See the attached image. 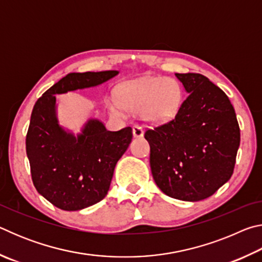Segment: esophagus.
Instances as JSON below:
<instances>
[{
	"instance_id": "1",
	"label": "esophagus",
	"mask_w": 262,
	"mask_h": 262,
	"mask_svg": "<svg viewBox=\"0 0 262 262\" xmlns=\"http://www.w3.org/2000/svg\"><path fill=\"white\" fill-rule=\"evenodd\" d=\"M133 134H134L135 137H142L144 134L143 128H142L141 126H137V125L134 126L133 127Z\"/></svg>"
}]
</instances>
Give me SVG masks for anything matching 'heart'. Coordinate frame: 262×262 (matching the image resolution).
Instances as JSON below:
<instances>
[{"label":"heart","mask_w":262,"mask_h":262,"mask_svg":"<svg viewBox=\"0 0 262 262\" xmlns=\"http://www.w3.org/2000/svg\"><path fill=\"white\" fill-rule=\"evenodd\" d=\"M119 99L111 96L110 108L121 113L125 107L134 113L143 112L152 122L173 119L183 104V89L178 81L166 77H150L139 83H125L119 88Z\"/></svg>","instance_id":"heart-1"}]
</instances>
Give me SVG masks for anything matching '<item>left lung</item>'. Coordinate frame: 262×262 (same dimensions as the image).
Segmentation results:
<instances>
[{"instance_id": "1", "label": "left lung", "mask_w": 262, "mask_h": 262, "mask_svg": "<svg viewBox=\"0 0 262 262\" xmlns=\"http://www.w3.org/2000/svg\"><path fill=\"white\" fill-rule=\"evenodd\" d=\"M176 76L189 95L173 119L145 132L150 167L163 193L200 201L231 178L241 129L223 90L201 74Z\"/></svg>"}]
</instances>
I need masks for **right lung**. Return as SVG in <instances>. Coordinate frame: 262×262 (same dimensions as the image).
Segmentation results:
<instances>
[{
  "instance_id": "obj_1",
  "label": "right lung",
  "mask_w": 262,
  "mask_h": 262,
  "mask_svg": "<svg viewBox=\"0 0 262 262\" xmlns=\"http://www.w3.org/2000/svg\"><path fill=\"white\" fill-rule=\"evenodd\" d=\"M118 74L70 73L34 104L26 134L31 177L38 193L62 210H81L103 200L133 130L126 127L110 132L103 122L91 119L75 136L59 125L55 95L99 85Z\"/></svg>"
}]
</instances>
